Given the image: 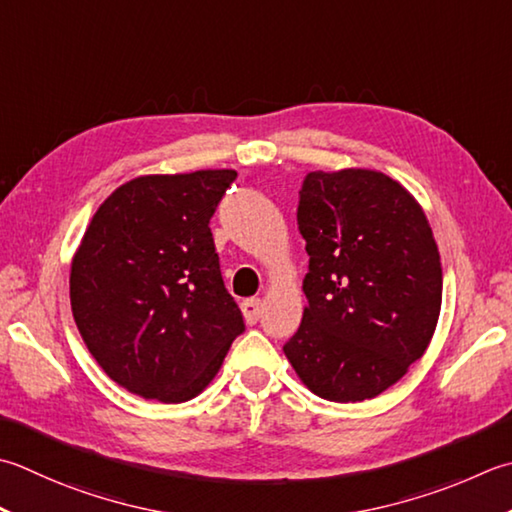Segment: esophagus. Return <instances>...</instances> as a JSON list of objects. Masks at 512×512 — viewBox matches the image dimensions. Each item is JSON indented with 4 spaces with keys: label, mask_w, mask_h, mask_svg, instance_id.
<instances>
[{
    "label": "esophagus",
    "mask_w": 512,
    "mask_h": 512,
    "mask_svg": "<svg viewBox=\"0 0 512 512\" xmlns=\"http://www.w3.org/2000/svg\"><path fill=\"white\" fill-rule=\"evenodd\" d=\"M262 308H264V302L259 297H250L246 299V302H242V313H244V319L246 324H257V319L262 317Z\"/></svg>",
    "instance_id": "1"
}]
</instances>
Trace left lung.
Listing matches in <instances>:
<instances>
[{
    "mask_svg": "<svg viewBox=\"0 0 512 512\" xmlns=\"http://www.w3.org/2000/svg\"><path fill=\"white\" fill-rule=\"evenodd\" d=\"M310 255L304 317L284 353L337 404L373 399L424 355L442 310V262L424 208L379 170L308 173L297 208Z\"/></svg>",
    "mask_w": 512,
    "mask_h": 512,
    "instance_id": "obj_1",
    "label": "left lung"
}]
</instances>
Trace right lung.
<instances>
[{"label":"right lung","instance_id":"1","mask_svg":"<svg viewBox=\"0 0 512 512\" xmlns=\"http://www.w3.org/2000/svg\"><path fill=\"white\" fill-rule=\"evenodd\" d=\"M233 168L139 175L95 210L70 262V308L104 373L182 404L213 382L244 319L208 222Z\"/></svg>","mask_w":512,"mask_h":512}]
</instances>
